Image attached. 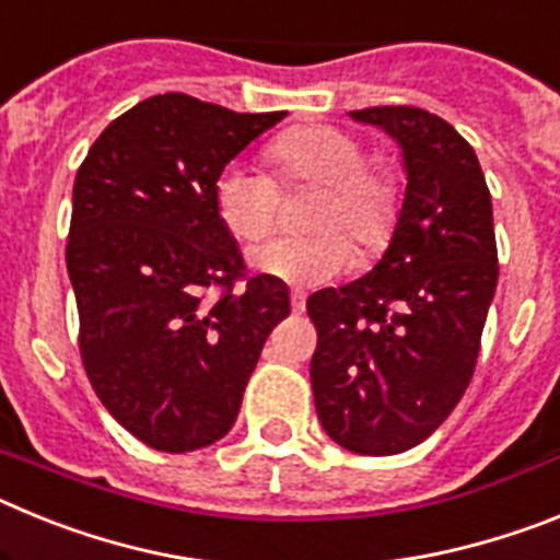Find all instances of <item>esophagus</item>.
<instances>
[{"instance_id": "34e87169", "label": "esophagus", "mask_w": 560, "mask_h": 560, "mask_svg": "<svg viewBox=\"0 0 560 560\" xmlns=\"http://www.w3.org/2000/svg\"><path fill=\"white\" fill-rule=\"evenodd\" d=\"M291 311H294V314H303V311H305V294H303V291H291Z\"/></svg>"}]
</instances>
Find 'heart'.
Wrapping results in <instances>:
<instances>
[{
    "label": "heart",
    "mask_w": 560,
    "mask_h": 560,
    "mask_svg": "<svg viewBox=\"0 0 560 560\" xmlns=\"http://www.w3.org/2000/svg\"><path fill=\"white\" fill-rule=\"evenodd\" d=\"M266 156L285 187L316 185L323 192L308 212L314 235H285L257 246L252 252L257 271L285 283L319 285L350 264L349 240L364 257L387 249L400 215L398 176L368 162L353 133L336 126L291 128ZM212 201L226 232L241 244H255L275 224L280 190L260 167L232 162L212 185Z\"/></svg>",
    "instance_id": "1"
}]
</instances>
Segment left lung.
<instances>
[{
  "label": "left lung",
  "mask_w": 560,
  "mask_h": 560,
  "mask_svg": "<svg viewBox=\"0 0 560 560\" xmlns=\"http://www.w3.org/2000/svg\"><path fill=\"white\" fill-rule=\"evenodd\" d=\"M404 148L407 196L370 275L308 296L319 423L348 452L418 446L452 415L477 368L499 257L477 153L418 106L350 112Z\"/></svg>",
  "instance_id": "obj_1"
}]
</instances>
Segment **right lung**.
Listing matches in <instances>:
<instances>
[{"instance_id": "add662e5", "label": "right lung", "mask_w": 560, "mask_h": 560, "mask_svg": "<svg viewBox=\"0 0 560 560\" xmlns=\"http://www.w3.org/2000/svg\"><path fill=\"white\" fill-rule=\"evenodd\" d=\"M285 112L237 114L165 92L108 122L72 190L67 269L78 348L103 407L156 452L232 429L289 291L246 275L212 185Z\"/></svg>"}]
</instances>
